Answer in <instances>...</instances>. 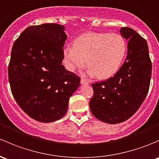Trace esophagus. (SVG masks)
Segmentation results:
<instances>
[{
  "label": "esophagus",
  "mask_w": 159,
  "mask_h": 159,
  "mask_svg": "<svg viewBox=\"0 0 159 159\" xmlns=\"http://www.w3.org/2000/svg\"><path fill=\"white\" fill-rule=\"evenodd\" d=\"M81 84H89V82H88L87 80H85L84 78H81Z\"/></svg>",
  "instance_id": "1"
}]
</instances>
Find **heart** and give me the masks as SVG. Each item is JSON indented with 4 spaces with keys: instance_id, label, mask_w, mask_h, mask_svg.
I'll return each mask as SVG.
<instances>
[{
    "instance_id": "b5f03b06",
    "label": "heart",
    "mask_w": 159,
    "mask_h": 159,
    "mask_svg": "<svg viewBox=\"0 0 159 159\" xmlns=\"http://www.w3.org/2000/svg\"><path fill=\"white\" fill-rule=\"evenodd\" d=\"M126 51V42L120 35L87 33L74 40L73 47L65 48L63 54L70 71L82 68L86 60L90 74L102 80L117 71Z\"/></svg>"
}]
</instances>
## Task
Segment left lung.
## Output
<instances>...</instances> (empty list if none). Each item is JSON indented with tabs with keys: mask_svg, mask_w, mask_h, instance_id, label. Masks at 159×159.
Segmentation results:
<instances>
[{
	"mask_svg": "<svg viewBox=\"0 0 159 159\" xmlns=\"http://www.w3.org/2000/svg\"><path fill=\"white\" fill-rule=\"evenodd\" d=\"M128 39L127 56L113 77L92 84L93 96L89 103L97 119L110 124L131 117L144 101L152 75V62L147 42L134 30L120 28Z\"/></svg>",
	"mask_w": 159,
	"mask_h": 159,
	"instance_id": "left-lung-1",
	"label": "left lung"
}]
</instances>
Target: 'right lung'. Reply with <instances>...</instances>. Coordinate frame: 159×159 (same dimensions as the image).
I'll return each mask as SVG.
<instances>
[{"instance_id":"1","label":"right lung","mask_w":159,"mask_h":159,"mask_svg":"<svg viewBox=\"0 0 159 159\" xmlns=\"http://www.w3.org/2000/svg\"><path fill=\"white\" fill-rule=\"evenodd\" d=\"M64 26L43 23L24 30L13 43L8 66L12 94L20 108L37 121L51 123L66 113L80 78L65 68Z\"/></svg>"}]
</instances>
